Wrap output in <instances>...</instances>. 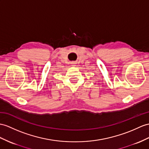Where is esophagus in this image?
<instances>
[{
    "label": "esophagus",
    "instance_id": "esophagus-1",
    "mask_svg": "<svg viewBox=\"0 0 149 149\" xmlns=\"http://www.w3.org/2000/svg\"><path fill=\"white\" fill-rule=\"evenodd\" d=\"M76 64H77V63H76L75 62H72L71 63V64L72 65V66H76Z\"/></svg>",
    "mask_w": 149,
    "mask_h": 149
}]
</instances>
